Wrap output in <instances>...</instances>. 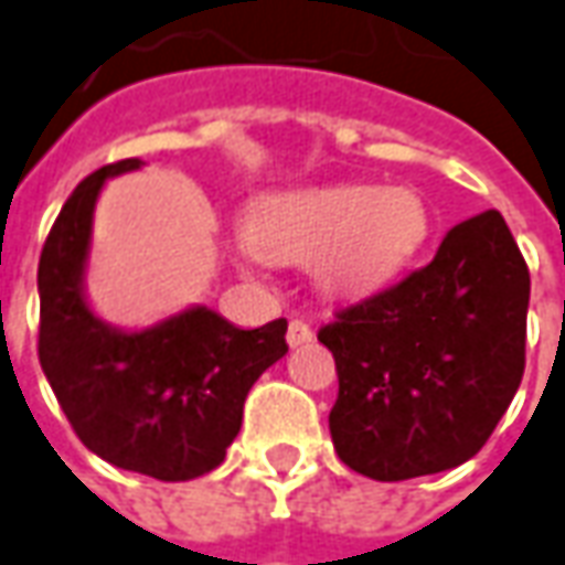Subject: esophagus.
<instances>
[{"instance_id":"34e87169","label":"esophagus","mask_w":565,"mask_h":565,"mask_svg":"<svg viewBox=\"0 0 565 565\" xmlns=\"http://www.w3.org/2000/svg\"><path fill=\"white\" fill-rule=\"evenodd\" d=\"M311 339H315V333H311V327L306 321L287 323V345H290V349H299V345H306Z\"/></svg>"}]
</instances>
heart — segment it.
<instances>
[{
	"label": "heart",
	"mask_w": 565,
	"mask_h": 565,
	"mask_svg": "<svg viewBox=\"0 0 565 565\" xmlns=\"http://www.w3.org/2000/svg\"><path fill=\"white\" fill-rule=\"evenodd\" d=\"M431 235L416 189L339 183L266 195L247 220L254 266H311L323 296L358 302L392 287Z\"/></svg>",
	"instance_id": "b5f03b06"
}]
</instances>
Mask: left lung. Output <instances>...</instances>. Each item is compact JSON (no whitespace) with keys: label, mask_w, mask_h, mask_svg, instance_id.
<instances>
[{"label":"left lung","mask_w":565,"mask_h":565,"mask_svg":"<svg viewBox=\"0 0 565 565\" xmlns=\"http://www.w3.org/2000/svg\"><path fill=\"white\" fill-rule=\"evenodd\" d=\"M530 269L499 211L447 232L425 269L321 327L339 459L373 480L449 471L480 452L526 364Z\"/></svg>","instance_id":"8db88e82"}]
</instances>
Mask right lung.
<instances>
[{"mask_svg":"<svg viewBox=\"0 0 565 565\" xmlns=\"http://www.w3.org/2000/svg\"><path fill=\"white\" fill-rule=\"evenodd\" d=\"M85 177L54 220L39 256V364L78 440L116 468L192 480L226 459L242 431L244 397L287 354V321L242 330L207 306L146 330L100 321L85 299L94 204L109 177Z\"/></svg>","mask_w":565,"mask_h":565,"instance_id":"add662e5","label":"right lung"}]
</instances>
